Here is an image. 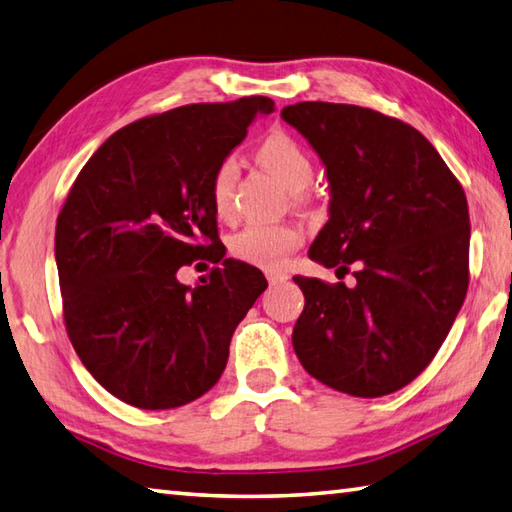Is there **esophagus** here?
<instances>
[{"label":"esophagus","mask_w":512,"mask_h":512,"mask_svg":"<svg viewBox=\"0 0 512 512\" xmlns=\"http://www.w3.org/2000/svg\"><path fill=\"white\" fill-rule=\"evenodd\" d=\"M286 275L284 273H268V284L270 286H277V284H282V282H286Z\"/></svg>","instance_id":"obj_1"}]
</instances>
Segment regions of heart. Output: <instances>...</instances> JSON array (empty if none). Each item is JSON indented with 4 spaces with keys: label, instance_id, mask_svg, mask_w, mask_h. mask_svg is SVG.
Segmentation results:
<instances>
[{
    "label": "heart",
    "instance_id": "obj_1",
    "mask_svg": "<svg viewBox=\"0 0 512 512\" xmlns=\"http://www.w3.org/2000/svg\"><path fill=\"white\" fill-rule=\"evenodd\" d=\"M255 155L270 173L288 190H302L313 177V162H310L304 146L282 130L268 133L259 142ZM237 168L230 157L222 159L210 173L208 197L213 213L219 222L233 219V190H235ZM302 244L299 228L290 224H253L230 239V255L239 262L264 270H279L284 259Z\"/></svg>",
    "mask_w": 512,
    "mask_h": 512
}]
</instances>
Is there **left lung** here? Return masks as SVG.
Returning a JSON list of instances; mask_svg holds the SVG:
<instances>
[{
  "instance_id": "obj_1",
  "label": "left lung",
  "mask_w": 512,
  "mask_h": 512,
  "mask_svg": "<svg viewBox=\"0 0 512 512\" xmlns=\"http://www.w3.org/2000/svg\"><path fill=\"white\" fill-rule=\"evenodd\" d=\"M282 119L317 150L330 182V219L308 257L355 277L350 288L293 277L306 297L295 353L339 393H395L433 362L464 304V188L417 128L373 108L299 102Z\"/></svg>"
}]
</instances>
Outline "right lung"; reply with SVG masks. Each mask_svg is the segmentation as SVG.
I'll use <instances>...</instances> for the list:
<instances>
[{"label":"right lung","mask_w":512,"mask_h":512,"mask_svg":"<svg viewBox=\"0 0 512 512\" xmlns=\"http://www.w3.org/2000/svg\"><path fill=\"white\" fill-rule=\"evenodd\" d=\"M268 97L188 104L119 128L79 170L55 228L70 344L122 402L168 410L222 377L237 324L264 293L262 270L224 259L202 285L178 284L195 258L222 261L208 197L213 168Z\"/></svg>","instance_id":"obj_1"}]
</instances>
